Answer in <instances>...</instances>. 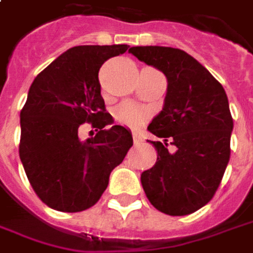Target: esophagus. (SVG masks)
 <instances>
[{
    "mask_svg": "<svg viewBox=\"0 0 253 253\" xmlns=\"http://www.w3.org/2000/svg\"><path fill=\"white\" fill-rule=\"evenodd\" d=\"M133 140H134V144H140L143 141V138L138 134H135V133H133Z\"/></svg>",
    "mask_w": 253,
    "mask_h": 253,
    "instance_id": "obj_1",
    "label": "esophagus"
}]
</instances>
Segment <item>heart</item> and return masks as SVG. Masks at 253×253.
I'll return each instance as SVG.
<instances>
[{"label": "heart", "instance_id": "b5f03b06", "mask_svg": "<svg viewBox=\"0 0 253 253\" xmlns=\"http://www.w3.org/2000/svg\"><path fill=\"white\" fill-rule=\"evenodd\" d=\"M147 118H148L147 109L134 102H123L115 109V119L119 123L126 125V126H141Z\"/></svg>", "mask_w": 253, "mask_h": 253}]
</instances>
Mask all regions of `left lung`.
Here are the masks:
<instances>
[{
  "instance_id": "8db88e82",
  "label": "left lung",
  "mask_w": 253,
  "mask_h": 253,
  "mask_svg": "<svg viewBox=\"0 0 253 253\" xmlns=\"http://www.w3.org/2000/svg\"><path fill=\"white\" fill-rule=\"evenodd\" d=\"M128 51L167 77L162 110L148 131L157 162L141 173L150 203L169 215H187L207 205L230 161L234 122L222 85L196 58L180 48L135 46ZM175 145L168 151V143Z\"/></svg>"
}]
</instances>
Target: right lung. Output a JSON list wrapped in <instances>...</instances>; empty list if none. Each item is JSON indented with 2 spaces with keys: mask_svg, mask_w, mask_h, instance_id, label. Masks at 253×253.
<instances>
[{
  "mask_svg": "<svg viewBox=\"0 0 253 253\" xmlns=\"http://www.w3.org/2000/svg\"><path fill=\"white\" fill-rule=\"evenodd\" d=\"M127 44L75 46L58 56L32 83L21 112L19 157L33 190L48 207L77 213L95 205L110 172L133 145L131 131L113 125L100 95L98 74ZM91 121L100 131L86 140L78 128Z\"/></svg>",
  "mask_w": 253,
  "mask_h": 253,
  "instance_id": "add662e5",
  "label": "right lung"
}]
</instances>
